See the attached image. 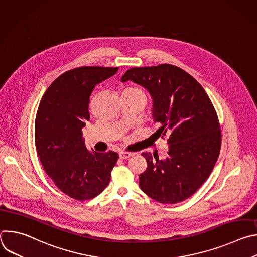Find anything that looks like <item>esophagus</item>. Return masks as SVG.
<instances>
[{"instance_id": "obj_1", "label": "esophagus", "mask_w": 257, "mask_h": 257, "mask_svg": "<svg viewBox=\"0 0 257 257\" xmlns=\"http://www.w3.org/2000/svg\"><path fill=\"white\" fill-rule=\"evenodd\" d=\"M132 156L131 153H128V152H120L119 153V157L121 160H125V159H128Z\"/></svg>"}]
</instances>
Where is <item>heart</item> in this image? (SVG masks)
Wrapping results in <instances>:
<instances>
[{
    "instance_id": "heart-1",
    "label": "heart",
    "mask_w": 257,
    "mask_h": 257,
    "mask_svg": "<svg viewBox=\"0 0 257 257\" xmlns=\"http://www.w3.org/2000/svg\"><path fill=\"white\" fill-rule=\"evenodd\" d=\"M125 92H129V93H141V94H144L140 89L136 88V87H129L125 90Z\"/></svg>"
}]
</instances>
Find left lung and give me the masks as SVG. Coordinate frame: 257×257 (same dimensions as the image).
I'll list each match as a JSON object with an SVG mask.
<instances>
[{"label":"left lung","instance_id":"1","mask_svg":"<svg viewBox=\"0 0 257 257\" xmlns=\"http://www.w3.org/2000/svg\"><path fill=\"white\" fill-rule=\"evenodd\" d=\"M128 80L151 93L154 119L162 124L156 133L169 143L166 160L142 154L148 167L139 176L140 189L161 203H179L199 189L218 158L222 132L215 108L203 87L174 65L131 68L121 79Z\"/></svg>","mask_w":257,"mask_h":257}]
</instances>
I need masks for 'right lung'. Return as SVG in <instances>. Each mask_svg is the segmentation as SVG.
<instances>
[{
  "instance_id": "add662e5",
  "label": "right lung",
  "mask_w": 257,
  "mask_h": 257,
  "mask_svg": "<svg viewBox=\"0 0 257 257\" xmlns=\"http://www.w3.org/2000/svg\"><path fill=\"white\" fill-rule=\"evenodd\" d=\"M118 70L83 66L63 73L46 90L36 112L34 141L41 163L55 185L75 200L100 194L119 159L112 151L88 152L81 131L90 119L92 90Z\"/></svg>"
}]
</instances>
